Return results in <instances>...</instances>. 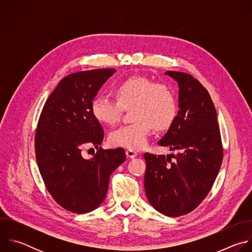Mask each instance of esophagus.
Here are the masks:
<instances>
[{
    "label": "esophagus",
    "instance_id": "esophagus-1",
    "mask_svg": "<svg viewBox=\"0 0 252 252\" xmlns=\"http://www.w3.org/2000/svg\"><path fill=\"white\" fill-rule=\"evenodd\" d=\"M126 158H134L136 156H137V153L136 152H133L131 150H126Z\"/></svg>",
    "mask_w": 252,
    "mask_h": 252
}]
</instances>
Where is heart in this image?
<instances>
[{
  "label": "heart",
  "instance_id": "obj_1",
  "mask_svg": "<svg viewBox=\"0 0 252 252\" xmlns=\"http://www.w3.org/2000/svg\"><path fill=\"white\" fill-rule=\"evenodd\" d=\"M114 94L116 98L98 94L92 102L94 118L106 126L118 124L124 110L132 107L130 116L133 121L109 135V142L114 147L143 149L154 127L157 130L167 129L175 120L177 101L173 90L167 84L133 76L119 83Z\"/></svg>",
  "mask_w": 252,
  "mask_h": 252
}]
</instances>
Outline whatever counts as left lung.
<instances>
[{"label": "left lung", "instance_id": "obj_1", "mask_svg": "<svg viewBox=\"0 0 252 252\" xmlns=\"http://www.w3.org/2000/svg\"><path fill=\"white\" fill-rule=\"evenodd\" d=\"M179 87L178 113L158 141L176 151L169 157L146 153L145 189L155 209L177 218L195 209L210 191L221 166L223 149L218 115L207 90L192 76L167 70Z\"/></svg>", "mask_w": 252, "mask_h": 252}]
</instances>
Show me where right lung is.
<instances>
[{"label": "right lung", "mask_w": 252, "mask_h": 252, "mask_svg": "<svg viewBox=\"0 0 252 252\" xmlns=\"http://www.w3.org/2000/svg\"><path fill=\"white\" fill-rule=\"evenodd\" d=\"M115 68L70 74L48 97L34 133L40 173L55 201L75 213H87L104 200L112 172L126 160L125 150H103V129L92 114V102ZM87 146L98 151L81 157Z\"/></svg>", "instance_id": "obj_1"}]
</instances>
